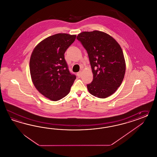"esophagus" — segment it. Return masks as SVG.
<instances>
[{
	"instance_id": "1",
	"label": "esophagus",
	"mask_w": 157,
	"mask_h": 157,
	"mask_svg": "<svg viewBox=\"0 0 157 157\" xmlns=\"http://www.w3.org/2000/svg\"><path fill=\"white\" fill-rule=\"evenodd\" d=\"M81 73H82V72H81V71H79V72H78V73H77V76H78L79 78H80V77H81Z\"/></svg>"
}]
</instances>
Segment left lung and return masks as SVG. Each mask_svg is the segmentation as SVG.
Masks as SVG:
<instances>
[{
	"label": "left lung",
	"instance_id": "obj_1",
	"mask_svg": "<svg viewBox=\"0 0 157 157\" xmlns=\"http://www.w3.org/2000/svg\"><path fill=\"white\" fill-rule=\"evenodd\" d=\"M87 52L93 80L87 85L90 93L106 98L121 86L126 71L123 51L115 39L106 33L84 31L76 37Z\"/></svg>",
	"mask_w": 157,
	"mask_h": 157
}]
</instances>
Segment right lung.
Wrapping results in <instances>:
<instances>
[{
    "label": "right lung",
    "mask_w": 157,
    "mask_h": 157,
    "mask_svg": "<svg viewBox=\"0 0 157 157\" xmlns=\"http://www.w3.org/2000/svg\"><path fill=\"white\" fill-rule=\"evenodd\" d=\"M76 36L65 33L51 35L39 43L31 55L30 74L34 86L52 101L66 97L76 79L69 71L64 56Z\"/></svg>",
    "instance_id": "add662e5"
}]
</instances>
